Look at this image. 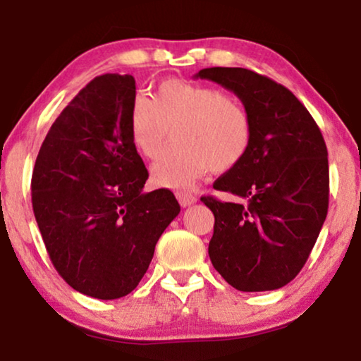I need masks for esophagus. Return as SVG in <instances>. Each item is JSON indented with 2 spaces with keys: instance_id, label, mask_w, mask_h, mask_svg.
<instances>
[{
  "instance_id": "34e87169",
  "label": "esophagus",
  "mask_w": 361,
  "mask_h": 361,
  "mask_svg": "<svg viewBox=\"0 0 361 361\" xmlns=\"http://www.w3.org/2000/svg\"><path fill=\"white\" fill-rule=\"evenodd\" d=\"M176 199H178V202L181 204L183 207L191 206V204H195L197 201L196 196H192V195H190V192H185V191L176 192Z\"/></svg>"
}]
</instances>
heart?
I'll list each match as a JSON object with an SVG mask.
<instances>
[{"mask_svg":"<svg viewBox=\"0 0 361 361\" xmlns=\"http://www.w3.org/2000/svg\"><path fill=\"white\" fill-rule=\"evenodd\" d=\"M173 131L176 146L152 166L160 186L188 188L211 169L232 170L248 152L252 128L246 106L222 90L166 79L152 94L136 95L129 106V134L146 159H157Z\"/></svg>","mask_w":361,"mask_h":361,"instance_id":"heart-1","label":"heart"}]
</instances>
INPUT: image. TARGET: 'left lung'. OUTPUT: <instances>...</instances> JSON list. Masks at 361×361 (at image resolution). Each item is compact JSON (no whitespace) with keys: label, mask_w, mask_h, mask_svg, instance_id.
Here are the masks:
<instances>
[{"label":"left lung","mask_w":361,"mask_h":361,"mask_svg":"<svg viewBox=\"0 0 361 361\" xmlns=\"http://www.w3.org/2000/svg\"><path fill=\"white\" fill-rule=\"evenodd\" d=\"M195 78L232 90L252 128L245 159L214 183L236 201L201 197L215 217L209 257L240 292L281 288L298 276L326 220L324 139L305 105L276 80L245 68H206Z\"/></svg>","instance_id":"8db88e82"}]
</instances>
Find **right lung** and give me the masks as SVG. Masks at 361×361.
I'll use <instances>...</instances> for the list:
<instances>
[{
    "label": "right lung",
    "mask_w": 361,
    "mask_h": 361,
    "mask_svg": "<svg viewBox=\"0 0 361 361\" xmlns=\"http://www.w3.org/2000/svg\"><path fill=\"white\" fill-rule=\"evenodd\" d=\"M136 80L102 74L53 123L32 173V207L58 274L79 293H131L180 214L170 190L144 192L147 169L129 134Z\"/></svg>",
    "instance_id": "obj_1"
}]
</instances>
